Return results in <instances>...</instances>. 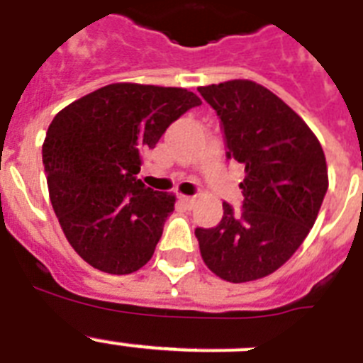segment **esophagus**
I'll return each mask as SVG.
<instances>
[{"label": "esophagus", "instance_id": "obj_1", "mask_svg": "<svg viewBox=\"0 0 363 363\" xmlns=\"http://www.w3.org/2000/svg\"><path fill=\"white\" fill-rule=\"evenodd\" d=\"M179 201H181L186 208H194V203H195L194 197H188V195H179Z\"/></svg>", "mask_w": 363, "mask_h": 363}]
</instances>
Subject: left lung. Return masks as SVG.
<instances>
[{
	"label": "left lung",
	"mask_w": 363,
	"mask_h": 363,
	"mask_svg": "<svg viewBox=\"0 0 363 363\" xmlns=\"http://www.w3.org/2000/svg\"><path fill=\"white\" fill-rule=\"evenodd\" d=\"M216 109L226 159L245 166L241 212L223 203L213 228H195L201 256L230 283L269 276L291 259L313 228L329 188L318 138L267 87L230 80L197 89Z\"/></svg>",
	"instance_id": "left-lung-1"
}]
</instances>
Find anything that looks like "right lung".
Wrapping results in <instances>:
<instances>
[{"label":"right lung","mask_w":363,"mask_h":363,"mask_svg":"<svg viewBox=\"0 0 363 363\" xmlns=\"http://www.w3.org/2000/svg\"><path fill=\"white\" fill-rule=\"evenodd\" d=\"M197 106L199 96L181 87L111 84L52 118L42 147L50 203L91 267L124 276L151 259L175 195L137 179L140 155Z\"/></svg>","instance_id":"add662e5"}]
</instances>
